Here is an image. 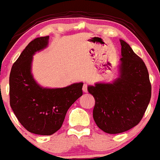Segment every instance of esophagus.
<instances>
[{"mask_svg": "<svg viewBox=\"0 0 160 160\" xmlns=\"http://www.w3.org/2000/svg\"><path fill=\"white\" fill-rule=\"evenodd\" d=\"M83 91L84 92H88V90H87V84L84 83L83 86Z\"/></svg>", "mask_w": 160, "mask_h": 160, "instance_id": "1", "label": "esophagus"}]
</instances>
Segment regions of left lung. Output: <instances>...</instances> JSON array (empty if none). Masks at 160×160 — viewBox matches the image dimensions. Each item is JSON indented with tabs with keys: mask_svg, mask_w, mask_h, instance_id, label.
I'll use <instances>...</instances> for the list:
<instances>
[{
	"mask_svg": "<svg viewBox=\"0 0 160 160\" xmlns=\"http://www.w3.org/2000/svg\"><path fill=\"white\" fill-rule=\"evenodd\" d=\"M119 77L112 83L89 86L95 99L92 112L96 125L108 134H119L139 124L151 98L149 73L143 60L120 39Z\"/></svg>",
	"mask_w": 160,
	"mask_h": 160,
	"instance_id": "8db88e82",
	"label": "left lung"
}]
</instances>
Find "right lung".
I'll return each instance as SVG.
<instances>
[{
	"label": "right lung",
	"instance_id": "right-lung-1",
	"mask_svg": "<svg viewBox=\"0 0 160 160\" xmlns=\"http://www.w3.org/2000/svg\"><path fill=\"white\" fill-rule=\"evenodd\" d=\"M49 36L35 38L22 51L10 74V105L29 132L52 135L62 126L68 108L83 95V83L64 88H44L31 73L32 56L46 48Z\"/></svg>",
	"mask_w": 160,
	"mask_h": 160
}]
</instances>
